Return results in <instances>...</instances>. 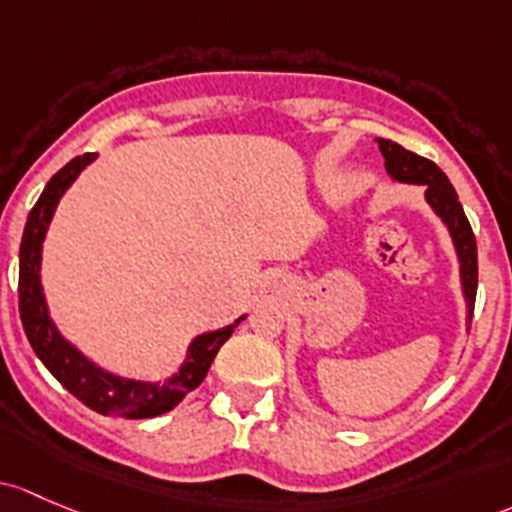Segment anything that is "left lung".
Wrapping results in <instances>:
<instances>
[{"label":"left lung","instance_id":"left-lung-1","mask_svg":"<svg viewBox=\"0 0 512 512\" xmlns=\"http://www.w3.org/2000/svg\"><path fill=\"white\" fill-rule=\"evenodd\" d=\"M378 147L385 157L387 174L402 184H419L424 186V198L432 206V211L439 215L441 223L449 228L451 240H454L456 257L461 265V289H464L466 299V324H471L473 304H476V289H478V255H476V238L466 218L464 208H461L459 196H456L454 186L449 184L444 171L439 169L434 161L419 157V154L407 152L397 142L390 139H378Z\"/></svg>","mask_w":512,"mask_h":512}]
</instances>
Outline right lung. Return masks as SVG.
Masks as SVG:
<instances>
[{
  "instance_id": "1",
  "label": "right lung",
  "mask_w": 512,
  "mask_h": 512,
  "mask_svg": "<svg viewBox=\"0 0 512 512\" xmlns=\"http://www.w3.org/2000/svg\"><path fill=\"white\" fill-rule=\"evenodd\" d=\"M98 159V154H83L75 157L48 181L43 193L31 208L26 220L24 238L19 250V314L24 324L26 338L31 348L39 355V360L51 370L53 378L66 387L71 395L78 397L90 410L107 414V417H127V419H149L174 410L191 390L206 378L213 358L218 355L220 346L233 336V328L245 316H240L235 324L218 328V331L201 333L188 346L184 365L179 373L171 375L166 383H142V380H129L112 375L85 358L73 343H68L53 326L48 316L46 297L41 287V247L46 238L48 223L58 201L66 193V188L78 179L80 171Z\"/></svg>"
}]
</instances>
